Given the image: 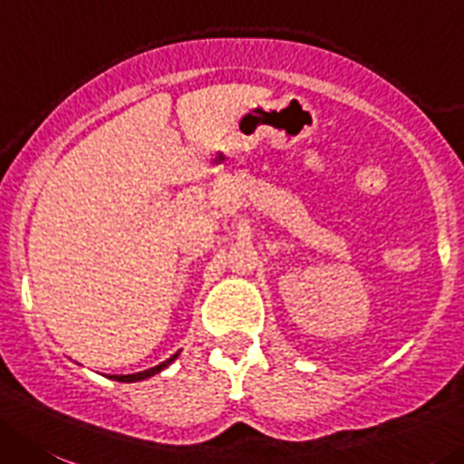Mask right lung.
<instances>
[{
  "mask_svg": "<svg viewBox=\"0 0 464 464\" xmlns=\"http://www.w3.org/2000/svg\"><path fill=\"white\" fill-rule=\"evenodd\" d=\"M176 357H179V353H176V354H171V357H169L167 362L158 363V366H153V369H149V371H141V373H132V375H114V380H119V382H137V380H146V378H150V375L160 373V371H162V369H167L169 363H171L173 359H176Z\"/></svg>",
  "mask_w": 464,
  "mask_h": 464,
  "instance_id": "obj_1",
  "label": "right lung"
}]
</instances>
